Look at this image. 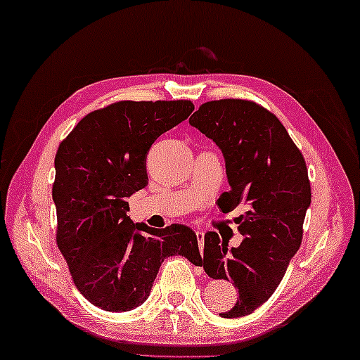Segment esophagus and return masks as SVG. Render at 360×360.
<instances>
[{
  "mask_svg": "<svg viewBox=\"0 0 360 360\" xmlns=\"http://www.w3.org/2000/svg\"><path fill=\"white\" fill-rule=\"evenodd\" d=\"M196 238H198V243H199V248H204V231H201V230H196ZM201 270V269H199Z\"/></svg>",
  "mask_w": 360,
  "mask_h": 360,
  "instance_id": "esophagus-1",
  "label": "esophagus"
}]
</instances>
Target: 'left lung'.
Instances as JSON below:
<instances>
[{
    "label": "left lung",
    "mask_w": 360,
    "mask_h": 360,
    "mask_svg": "<svg viewBox=\"0 0 360 360\" xmlns=\"http://www.w3.org/2000/svg\"><path fill=\"white\" fill-rule=\"evenodd\" d=\"M190 125L224 154L230 191L219 198V207L224 214L240 204L248 207L238 217L241 245L229 251V243L209 231L202 264L209 276L230 280L238 290L235 306L220 317H243L274 295L300 250L312 198L307 167L280 120L252 101L204 103Z\"/></svg>",
    "instance_id": "1"
}]
</instances>
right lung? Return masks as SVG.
<instances>
[{
    "label": "right lung",
    "mask_w": 360,
    "mask_h": 360,
    "mask_svg": "<svg viewBox=\"0 0 360 360\" xmlns=\"http://www.w3.org/2000/svg\"><path fill=\"white\" fill-rule=\"evenodd\" d=\"M191 101H119L85 115L54 159L58 248L85 300L127 312L148 300L164 259L202 265L196 233L130 220L129 199L148 185L146 156L193 112Z\"/></svg>",
    "instance_id": "obj_1"
}]
</instances>
